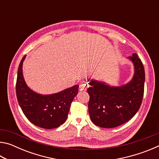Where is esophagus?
Masks as SVG:
<instances>
[{"instance_id": "34e87169", "label": "esophagus", "mask_w": 159, "mask_h": 159, "mask_svg": "<svg viewBox=\"0 0 159 159\" xmlns=\"http://www.w3.org/2000/svg\"><path fill=\"white\" fill-rule=\"evenodd\" d=\"M88 87H89V83L87 81H83L80 83V84L79 85L80 89L82 91H85L88 89Z\"/></svg>"}]
</instances>
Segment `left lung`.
I'll return each instance as SVG.
<instances>
[{
    "label": "left lung",
    "mask_w": 159,
    "mask_h": 159,
    "mask_svg": "<svg viewBox=\"0 0 159 159\" xmlns=\"http://www.w3.org/2000/svg\"><path fill=\"white\" fill-rule=\"evenodd\" d=\"M134 64V75L131 81L120 87H110L104 83L90 80L88 111L94 124L111 128L130 120L141 106L144 95L145 73L143 64L137 54L129 57Z\"/></svg>",
    "instance_id": "1"
}]
</instances>
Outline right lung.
<instances>
[{"mask_svg": "<svg viewBox=\"0 0 159 159\" xmlns=\"http://www.w3.org/2000/svg\"><path fill=\"white\" fill-rule=\"evenodd\" d=\"M20 61L16 83V94L21 110L29 121L45 129L57 128L66 121L70 107L79 90V85L67 88L50 95H41L27 87L22 75V63Z\"/></svg>", "mask_w": 159, "mask_h": 159, "instance_id": "obj_1", "label": "right lung"}]
</instances>
